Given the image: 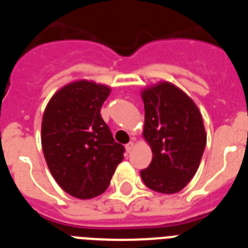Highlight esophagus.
<instances>
[{"instance_id": "esophagus-1", "label": "esophagus", "mask_w": 248, "mask_h": 248, "mask_svg": "<svg viewBox=\"0 0 248 248\" xmlns=\"http://www.w3.org/2000/svg\"><path fill=\"white\" fill-rule=\"evenodd\" d=\"M133 149H134V141H130V143H128L125 145L126 153H130V151L133 150Z\"/></svg>"}]
</instances>
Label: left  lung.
<instances>
[{
    "instance_id": "left-lung-1",
    "label": "left lung",
    "mask_w": 248,
    "mask_h": 248,
    "mask_svg": "<svg viewBox=\"0 0 248 248\" xmlns=\"http://www.w3.org/2000/svg\"><path fill=\"white\" fill-rule=\"evenodd\" d=\"M145 109L143 138L153 160L140 176L149 189L176 194L198 171L206 146V131L198 105L166 80L140 92Z\"/></svg>"
}]
</instances>
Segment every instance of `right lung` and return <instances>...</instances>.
<instances>
[{"label": "right lung", "mask_w": 248, "mask_h": 248, "mask_svg": "<svg viewBox=\"0 0 248 248\" xmlns=\"http://www.w3.org/2000/svg\"><path fill=\"white\" fill-rule=\"evenodd\" d=\"M111 88L88 79L63 85L42 118L41 141L50 174L67 194L89 200L108 189L124 146L100 115Z\"/></svg>", "instance_id": "1"}]
</instances>
